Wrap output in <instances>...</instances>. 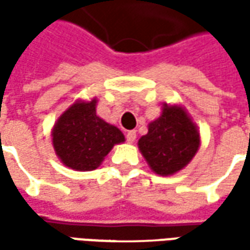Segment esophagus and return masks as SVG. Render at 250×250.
<instances>
[{"label":"esophagus","instance_id":"1","mask_svg":"<svg viewBox=\"0 0 250 250\" xmlns=\"http://www.w3.org/2000/svg\"><path fill=\"white\" fill-rule=\"evenodd\" d=\"M136 139V132L135 130H129V132H126V140L129 142V143H133Z\"/></svg>","mask_w":250,"mask_h":250}]
</instances>
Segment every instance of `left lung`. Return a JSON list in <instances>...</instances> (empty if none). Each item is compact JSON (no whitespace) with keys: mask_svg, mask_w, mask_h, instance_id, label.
<instances>
[{"mask_svg":"<svg viewBox=\"0 0 250 250\" xmlns=\"http://www.w3.org/2000/svg\"><path fill=\"white\" fill-rule=\"evenodd\" d=\"M140 153L151 171L167 177L187 167L200 146V135L181 105H163L157 120L149 124L147 135L138 142Z\"/></svg>","mask_w":250,"mask_h":250,"instance_id":"obj_1","label":"left lung"}]
</instances>
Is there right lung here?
Here are the masks:
<instances>
[{"label":"right lung","mask_w":250,"mask_h":250,"mask_svg":"<svg viewBox=\"0 0 250 250\" xmlns=\"http://www.w3.org/2000/svg\"><path fill=\"white\" fill-rule=\"evenodd\" d=\"M96 105V99L73 103L51 132L55 154L63 166L76 171L96 169L114 145L125 142L117 126L97 117Z\"/></svg>","instance_id":"obj_1"}]
</instances>
